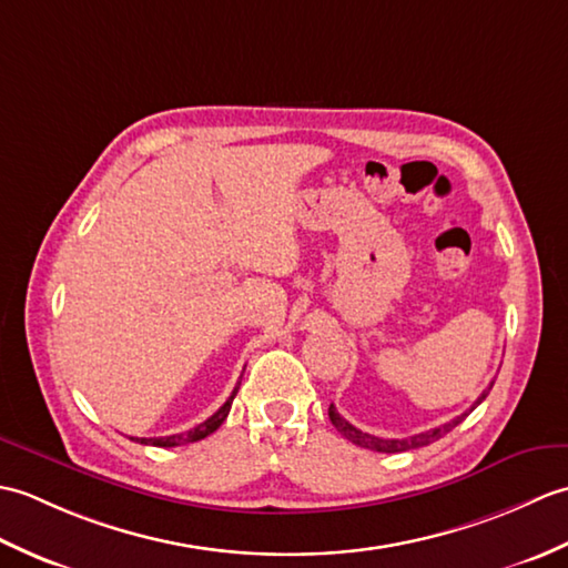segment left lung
<instances>
[{
    "label": "left lung",
    "mask_w": 568,
    "mask_h": 568,
    "mask_svg": "<svg viewBox=\"0 0 568 568\" xmlns=\"http://www.w3.org/2000/svg\"><path fill=\"white\" fill-rule=\"evenodd\" d=\"M490 388H493V383L488 385V388L478 395V400L470 405V409H466L464 415H458V417H454L452 422H446V425H442V427H437V429H429V432H419V434H415V437H403V439H385V437H376V434H368V432H361L358 427H354L352 422H346L339 413H336V407L334 405H329V419H332V425L339 429L344 437L348 439V442H354L356 446H361V449H371V452H381V454H397V452H409V449H417V446H427V444H432L434 439H439L442 434H446V432H452L456 425H462V422L474 413V409L486 400V395L490 393Z\"/></svg>",
    "instance_id": "8db88e82"
}]
</instances>
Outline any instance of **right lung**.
<instances>
[{
  "mask_svg": "<svg viewBox=\"0 0 568 568\" xmlns=\"http://www.w3.org/2000/svg\"><path fill=\"white\" fill-rule=\"evenodd\" d=\"M246 371V368H244ZM241 376H244V373H241ZM239 385H241V381L236 383V388H234V393L226 397V403L216 409V413L212 415V417H207L202 422V425H197V427H192V429H187V432H180V434H171V437H129L131 442H139V444H151V446H163V449H168V446H183V444H192V442H200V439H204V437H210L212 432H216L222 427V422L226 419V415H229V409H232V403H234V397H236V390H239Z\"/></svg>",
  "mask_w": 568,
  "mask_h": 568,
  "instance_id": "1",
  "label": "right lung"
}]
</instances>
